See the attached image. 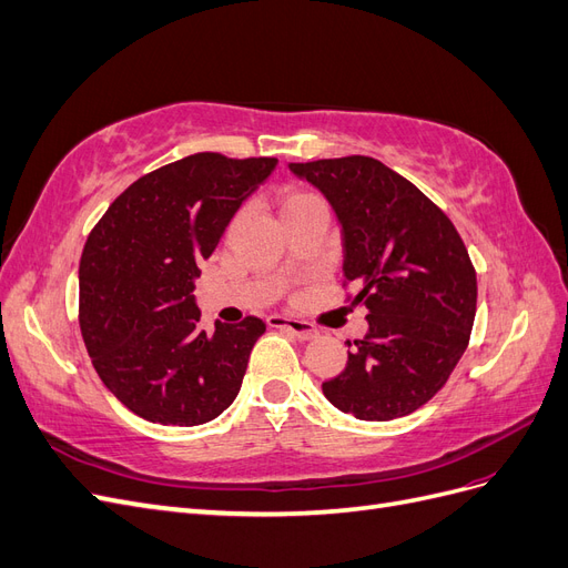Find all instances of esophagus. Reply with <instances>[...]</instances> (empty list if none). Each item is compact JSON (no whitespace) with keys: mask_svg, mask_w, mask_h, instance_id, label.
I'll list each match as a JSON object with an SVG mask.
<instances>
[{"mask_svg":"<svg viewBox=\"0 0 568 568\" xmlns=\"http://www.w3.org/2000/svg\"><path fill=\"white\" fill-rule=\"evenodd\" d=\"M270 326H280V329H288L294 336H298L301 341H311L315 338L320 332L313 322L307 320H298V317H284V315H270L267 317Z\"/></svg>","mask_w":568,"mask_h":568,"instance_id":"obj_1","label":"esophagus"}]
</instances>
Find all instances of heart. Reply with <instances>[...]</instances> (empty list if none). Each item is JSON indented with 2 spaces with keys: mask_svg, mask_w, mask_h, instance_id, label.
Wrapping results in <instances>:
<instances>
[{
  "mask_svg": "<svg viewBox=\"0 0 568 568\" xmlns=\"http://www.w3.org/2000/svg\"><path fill=\"white\" fill-rule=\"evenodd\" d=\"M315 199H317L315 194L301 192V189H284L282 196H280V211H282V215H286V213L296 211V209H301V205L311 203V201H315Z\"/></svg>",
  "mask_w": 568,
  "mask_h": 568,
  "instance_id": "obj_1",
  "label": "heart"
}]
</instances>
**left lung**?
<instances>
[{
  "instance_id": "8db88e82",
  "label": "left lung",
  "mask_w": 568,
  "mask_h": 568,
  "mask_svg": "<svg viewBox=\"0 0 568 568\" xmlns=\"http://www.w3.org/2000/svg\"><path fill=\"white\" fill-rule=\"evenodd\" d=\"M329 199L343 227V288L369 332L322 390L365 422L405 417L450 379L469 346L476 270L459 232L419 189L369 156L291 163ZM351 348V343H348Z\"/></svg>"
}]
</instances>
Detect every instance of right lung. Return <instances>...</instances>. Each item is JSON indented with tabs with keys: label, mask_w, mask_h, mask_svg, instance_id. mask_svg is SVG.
Instances as JSON below:
<instances>
[{
	"label": "right lung",
	"mask_w": 568,
	"mask_h": 568,
	"mask_svg": "<svg viewBox=\"0 0 568 568\" xmlns=\"http://www.w3.org/2000/svg\"><path fill=\"white\" fill-rule=\"evenodd\" d=\"M277 159L203 151L132 182L80 257V332L101 382L153 424L199 426L225 412L265 322H215L194 303L199 263Z\"/></svg>",
	"instance_id": "1"
}]
</instances>
